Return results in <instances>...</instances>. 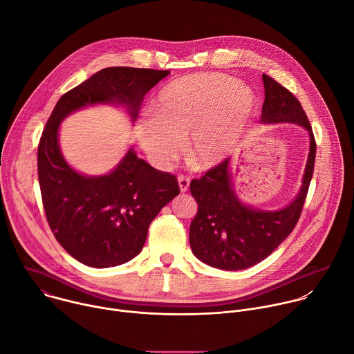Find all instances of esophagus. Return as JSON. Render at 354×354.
Returning a JSON list of instances; mask_svg holds the SVG:
<instances>
[{
    "instance_id": "1",
    "label": "esophagus",
    "mask_w": 354,
    "mask_h": 354,
    "mask_svg": "<svg viewBox=\"0 0 354 354\" xmlns=\"http://www.w3.org/2000/svg\"><path fill=\"white\" fill-rule=\"evenodd\" d=\"M178 182H179L180 192H187L189 185H190V178L186 176V175H179V176H178Z\"/></svg>"
}]
</instances>
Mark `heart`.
I'll return each mask as SVG.
<instances>
[{
	"instance_id": "obj_1",
	"label": "heart",
	"mask_w": 354,
	"mask_h": 354,
	"mask_svg": "<svg viewBox=\"0 0 354 354\" xmlns=\"http://www.w3.org/2000/svg\"><path fill=\"white\" fill-rule=\"evenodd\" d=\"M255 95L221 73L193 74L167 84L138 123L137 140L158 167L171 165L187 137L186 151L197 167L220 162L238 142L255 109Z\"/></svg>"
}]
</instances>
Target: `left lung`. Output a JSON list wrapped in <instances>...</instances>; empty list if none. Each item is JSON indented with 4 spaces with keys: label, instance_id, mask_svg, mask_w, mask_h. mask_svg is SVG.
<instances>
[{
    "label": "left lung",
    "instance_id": "1",
    "mask_svg": "<svg viewBox=\"0 0 354 354\" xmlns=\"http://www.w3.org/2000/svg\"><path fill=\"white\" fill-rule=\"evenodd\" d=\"M263 123H297L310 133V156L304 179L292 203L277 212L243 206L231 189L230 160L190 182L197 213L190 224V248L194 257L217 269L241 270L266 259L290 235L304 207L314 174L317 142L299 100L281 84L263 74Z\"/></svg>",
    "mask_w": 354,
    "mask_h": 354
}]
</instances>
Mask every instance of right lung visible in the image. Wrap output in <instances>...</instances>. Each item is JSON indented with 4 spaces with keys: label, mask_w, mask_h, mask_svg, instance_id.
Segmentation results:
<instances>
[{
    "label": "right lung",
    "mask_w": 354,
    "mask_h": 354,
    "mask_svg": "<svg viewBox=\"0 0 354 354\" xmlns=\"http://www.w3.org/2000/svg\"><path fill=\"white\" fill-rule=\"evenodd\" d=\"M168 70L109 67L66 92L43 129L37 147V176L50 230L78 262L113 268L140 254L148 227L179 194L175 175L157 171L130 149L104 176H84L64 161L59 148L60 122L93 104H122L133 116L144 95Z\"/></svg>",
    "instance_id": "right-lung-1"
}]
</instances>
